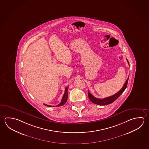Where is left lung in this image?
I'll list each match as a JSON object with an SVG mask.
<instances>
[{
    "label": "left lung",
    "mask_w": 149,
    "mask_h": 149,
    "mask_svg": "<svg viewBox=\"0 0 149 149\" xmlns=\"http://www.w3.org/2000/svg\"><path fill=\"white\" fill-rule=\"evenodd\" d=\"M127 61L128 64L129 65V62L127 60ZM128 80H129V77L127 79V81H125V82L123 87L121 88V89L118 92H116V94H114L113 95H111L110 97H106V98H104V99H99V98L95 97L88 91V97L89 98L90 100L92 102L95 103L96 104H97V105L105 106V105H108L109 104H111L112 102H113L115 100H116L120 96V95H122V93L124 92L125 89H126V88L127 87Z\"/></svg>",
    "instance_id": "1"
}]
</instances>
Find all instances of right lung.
<instances>
[{
    "label": "right lung",
    "instance_id": "add662e5",
    "mask_svg": "<svg viewBox=\"0 0 149 149\" xmlns=\"http://www.w3.org/2000/svg\"><path fill=\"white\" fill-rule=\"evenodd\" d=\"M68 87H67L65 88V93H64V95H63V97H62L61 102H60L58 105H57V106H56V107H60V106H63L65 103H66V102H67V99H68ZM44 104L45 106H47V107H54V106L47 105V104Z\"/></svg>",
    "mask_w": 149,
    "mask_h": 149
}]
</instances>
